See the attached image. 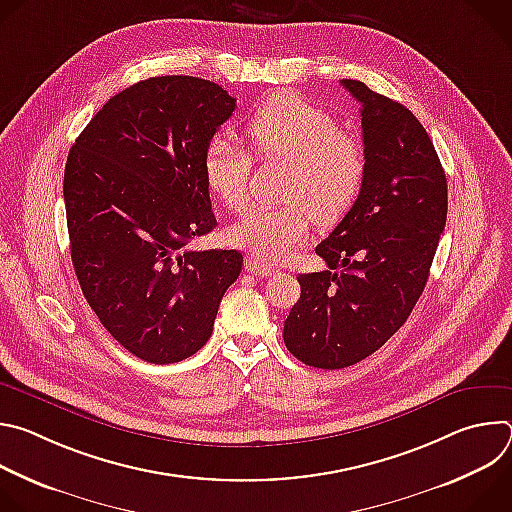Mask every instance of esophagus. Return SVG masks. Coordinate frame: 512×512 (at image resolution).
<instances>
[{
	"label": "esophagus",
	"instance_id": "34e87169",
	"mask_svg": "<svg viewBox=\"0 0 512 512\" xmlns=\"http://www.w3.org/2000/svg\"><path fill=\"white\" fill-rule=\"evenodd\" d=\"M245 269H247L249 273L257 275V277H269V275L275 271L271 265L263 263V261H261V259H257L255 255H249V257H247V261H245Z\"/></svg>",
	"mask_w": 512,
	"mask_h": 512
}]
</instances>
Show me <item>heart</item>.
Returning a JSON list of instances; mask_svg holds the SVG:
<instances>
[{
  "mask_svg": "<svg viewBox=\"0 0 512 512\" xmlns=\"http://www.w3.org/2000/svg\"><path fill=\"white\" fill-rule=\"evenodd\" d=\"M247 135L261 160H283L281 206H253L231 229V241L263 263L287 257L312 227L332 225L358 200L367 182L369 158L358 135L296 93L265 99L247 121ZM210 192L229 210L247 202L253 158L229 135H214L202 158Z\"/></svg>",
  "mask_w": 512,
  "mask_h": 512,
  "instance_id": "b5f03b06",
  "label": "heart"
}]
</instances>
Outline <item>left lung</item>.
Segmentation results:
<instances>
[{"label": "left lung", "mask_w": 512, "mask_h": 512, "mask_svg": "<svg viewBox=\"0 0 512 512\" xmlns=\"http://www.w3.org/2000/svg\"><path fill=\"white\" fill-rule=\"evenodd\" d=\"M342 87L362 105L367 182L316 247L328 269L298 275L302 294L283 324L287 350L328 371L367 358L405 324L448 214V180L417 117L360 81Z\"/></svg>", "instance_id": "1"}]
</instances>
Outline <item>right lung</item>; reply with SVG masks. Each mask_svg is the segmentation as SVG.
<instances>
[{
	"label": "right lung",
	"mask_w": 512,
	"mask_h": 512,
	"mask_svg": "<svg viewBox=\"0 0 512 512\" xmlns=\"http://www.w3.org/2000/svg\"><path fill=\"white\" fill-rule=\"evenodd\" d=\"M237 99L196 77H152L111 97L64 168L70 257L105 330L152 364L180 362L212 334L239 251H192L216 227L208 141Z\"/></svg>",
	"instance_id": "right-lung-1"
}]
</instances>
